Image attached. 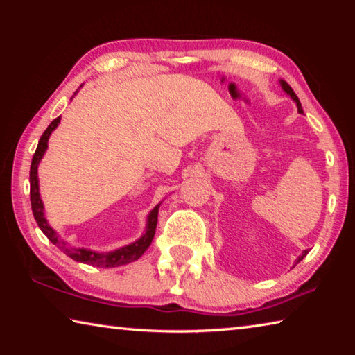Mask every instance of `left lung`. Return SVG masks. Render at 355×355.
<instances>
[{
    "mask_svg": "<svg viewBox=\"0 0 355 355\" xmlns=\"http://www.w3.org/2000/svg\"><path fill=\"white\" fill-rule=\"evenodd\" d=\"M280 86H282V89H284V92L288 95V97H290L294 103H296V106H297V112L299 114H304V111H302V105H300V101H299V98H297V95L294 94V91L291 89V86L290 84H288L286 81H284V80H280ZM309 254V250H304L302 254H300L299 257H297V260H296V264L299 263V261H302L304 258H305V255Z\"/></svg>",
    "mask_w": 355,
    "mask_h": 355,
    "instance_id": "1",
    "label": "left lung"
}]
</instances>
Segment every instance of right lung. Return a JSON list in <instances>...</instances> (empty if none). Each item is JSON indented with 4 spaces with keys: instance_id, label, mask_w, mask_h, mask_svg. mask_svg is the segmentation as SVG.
Returning <instances> with one entry per match:
<instances>
[{
    "instance_id": "obj_1",
    "label": "right lung",
    "mask_w": 355,
    "mask_h": 355,
    "mask_svg": "<svg viewBox=\"0 0 355 355\" xmlns=\"http://www.w3.org/2000/svg\"><path fill=\"white\" fill-rule=\"evenodd\" d=\"M59 123H61V117L53 120V122L48 125V128L44 131V135L40 136V141L37 144V148H35V153L31 161V171H29V188H31L29 196H31V208H33L34 219L37 222L39 228L44 232V235L50 239L53 244L58 245L65 255L70 257L71 260L75 261L91 264V266H95V268H117V266H123V264H128L131 261H136L137 258H139L144 252L148 249V245L152 244V239L156 232V222H158V211H159L161 203H158V205L148 213L146 228H144V233L141 235V238H137L135 243H130L127 245H122V248L114 249L110 252H97L87 248H70L67 241H64V239L58 235L55 228L48 224V220L45 218L44 202L40 199L37 169L48 148V139H50L51 133L58 128Z\"/></svg>"
}]
</instances>
